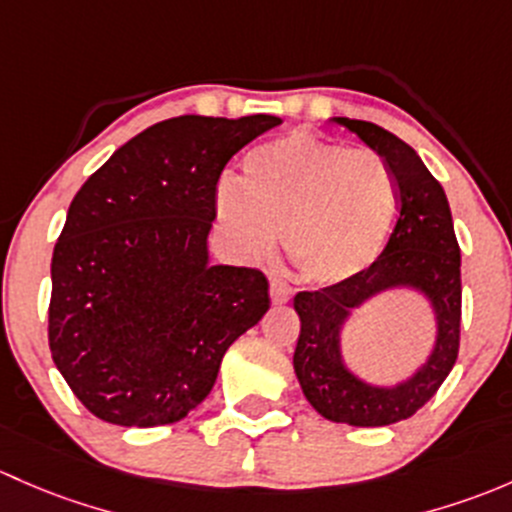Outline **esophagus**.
Here are the masks:
<instances>
[{"label":"esophagus","mask_w":512,"mask_h":512,"mask_svg":"<svg viewBox=\"0 0 512 512\" xmlns=\"http://www.w3.org/2000/svg\"><path fill=\"white\" fill-rule=\"evenodd\" d=\"M291 295H293V288H291V283L286 281V278L271 276V300H273V303H276V305L286 303Z\"/></svg>","instance_id":"esophagus-1"}]
</instances>
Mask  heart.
<instances>
[{"label": "heart", "mask_w": 512, "mask_h": 512, "mask_svg": "<svg viewBox=\"0 0 512 512\" xmlns=\"http://www.w3.org/2000/svg\"><path fill=\"white\" fill-rule=\"evenodd\" d=\"M241 184L221 182L217 214L246 254L271 249L315 283H340L377 261L397 214V192L374 152L288 133L244 157Z\"/></svg>", "instance_id": "heart-1"}]
</instances>
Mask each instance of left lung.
Here are the masks:
<instances>
[{
	"label": "left lung",
	"instance_id": "8db88e82",
	"mask_svg": "<svg viewBox=\"0 0 512 512\" xmlns=\"http://www.w3.org/2000/svg\"><path fill=\"white\" fill-rule=\"evenodd\" d=\"M382 157L399 202L387 246L370 268L318 291L295 293L300 318L295 377L318 414L337 424L387 426L424 407L456 365L461 342V249L444 187L419 155L379 125L335 118ZM389 287L425 293L437 315V345L427 365L397 388H374L341 365L339 333L349 313Z\"/></svg>",
	"mask_w": 512,
	"mask_h": 512
}]
</instances>
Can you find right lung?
<instances>
[{
    "instance_id": "right-lung-1",
    "label": "right lung",
    "mask_w": 512,
    "mask_h": 512,
    "mask_svg": "<svg viewBox=\"0 0 512 512\" xmlns=\"http://www.w3.org/2000/svg\"><path fill=\"white\" fill-rule=\"evenodd\" d=\"M276 115H179L142 130L86 179L51 258L49 347L98 419L162 426L207 399L231 342L266 315L258 268L212 266L226 162Z\"/></svg>"
}]
</instances>
